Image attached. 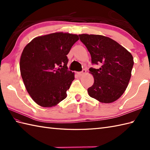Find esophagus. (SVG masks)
<instances>
[{
  "mask_svg": "<svg viewBox=\"0 0 150 150\" xmlns=\"http://www.w3.org/2000/svg\"><path fill=\"white\" fill-rule=\"evenodd\" d=\"M86 69H82V71L78 72V73H77V74H78L79 76H82V75H84L85 73H86Z\"/></svg>",
  "mask_w": 150,
  "mask_h": 150,
  "instance_id": "1",
  "label": "esophagus"
}]
</instances>
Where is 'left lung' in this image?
Instances as JSON below:
<instances>
[{
	"mask_svg": "<svg viewBox=\"0 0 150 150\" xmlns=\"http://www.w3.org/2000/svg\"><path fill=\"white\" fill-rule=\"evenodd\" d=\"M91 57L90 68L94 83L88 89L90 96L103 103H111L119 98L128 86L132 75V54L116 41L99 35H79Z\"/></svg>",
	"mask_w": 150,
	"mask_h": 150,
	"instance_id": "1",
	"label": "left lung"
}]
</instances>
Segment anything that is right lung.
<instances>
[{
    "label": "right lung",
    "instance_id": "obj_1",
    "mask_svg": "<svg viewBox=\"0 0 150 150\" xmlns=\"http://www.w3.org/2000/svg\"><path fill=\"white\" fill-rule=\"evenodd\" d=\"M77 35L54 33L35 38L23 50L21 76L32 99L42 107H52L67 97L75 79L67 67V55L79 40Z\"/></svg>",
    "mask_w": 150,
    "mask_h": 150
}]
</instances>
